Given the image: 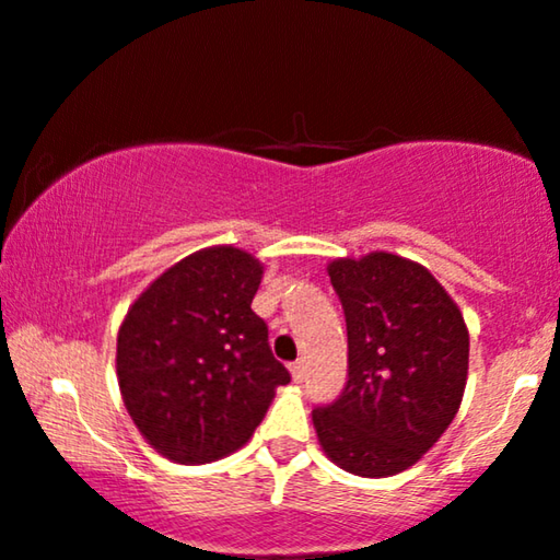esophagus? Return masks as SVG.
I'll return each instance as SVG.
<instances>
[{"label": "esophagus", "mask_w": 560, "mask_h": 560, "mask_svg": "<svg viewBox=\"0 0 560 560\" xmlns=\"http://www.w3.org/2000/svg\"><path fill=\"white\" fill-rule=\"evenodd\" d=\"M290 375H293L295 383H301L303 377H306V362H303V360L290 362Z\"/></svg>", "instance_id": "obj_1"}]
</instances>
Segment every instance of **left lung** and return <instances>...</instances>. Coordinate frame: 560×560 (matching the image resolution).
<instances>
[{"label": "left lung", "instance_id": "obj_1", "mask_svg": "<svg viewBox=\"0 0 560 560\" xmlns=\"http://www.w3.org/2000/svg\"><path fill=\"white\" fill-rule=\"evenodd\" d=\"M331 285L347 322V383L316 406L324 453L354 476L401 474L460 409L468 329L430 270L388 252L334 259Z\"/></svg>", "mask_w": 560, "mask_h": 560}]
</instances>
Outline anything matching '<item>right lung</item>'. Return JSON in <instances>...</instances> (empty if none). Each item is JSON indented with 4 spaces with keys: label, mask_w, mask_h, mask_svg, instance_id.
<instances>
[{
    "label": "right lung",
    "mask_w": 560,
    "mask_h": 560,
    "mask_svg": "<svg viewBox=\"0 0 560 560\" xmlns=\"http://www.w3.org/2000/svg\"><path fill=\"white\" fill-rule=\"evenodd\" d=\"M262 265L234 246L195 252L138 295L118 334V383L138 432L174 463L234 453L290 373L252 311Z\"/></svg>",
    "instance_id": "right-lung-1"
}]
</instances>
